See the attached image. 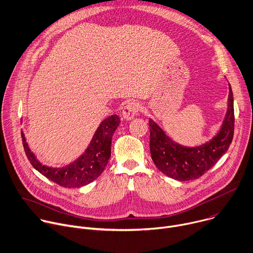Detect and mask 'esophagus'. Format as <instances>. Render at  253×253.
Listing matches in <instances>:
<instances>
[{"label": "esophagus", "mask_w": 253, "mask_h": 253, "mask_svg": "<svg viewBox=\"0 0 253 253\" xmlns=\"http://www.w3.org/2000/svg\"><path fill=\"white\" fill-rule=\"evenodd\" d=\"M140 110V105L136 102H128L123 110H122V117L126 120H131L134 116L137 115V113Z\"/></svg>", "instance_id": "1"}]
</instances>
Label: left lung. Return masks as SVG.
<instances>
[{
  "label": "left lung",
  "mask_w": 253,
  "mask_h": 253,
  "mask_svg": "<svg viewBox=\"0 0 253 253\" xmlns=\"http://www.w3.org/2000/svg\"><path fill=\"white\" fill-rule=\"evenodd\" d=\"M150 126V152L158 169L175 180L190 181L207 173L227 151L234 132L233 94L229 85L228 107L219 132L205 145L184 147L171 138L152 120Z\"/></svg>",
  "instance_id": "left-lung-1"
}]
</instances>
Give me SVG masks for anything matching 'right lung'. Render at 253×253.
Returning <instances> with one entry per match:
<instances>
[{"label": "right lung", "mask_w": 253, "mask_h": 253, "mask_svg": "<svg viewBox=\"0 0 253 253\" xmlns=\"http://www.w3.org/2000/svg\"><path fill=\"white\" fill-rule=\"evenodd\" d=\"M119 123L120 119L117 115L104 119L84 154L72 164L58 169L43 166L36 159L26 142L24 133H22L23 146L32 166L45 178L63 188H80L92 183L104 171L111 156L112 136Z\"/></svg>", "instance_id": "right-lung-1"}]
</instances>
